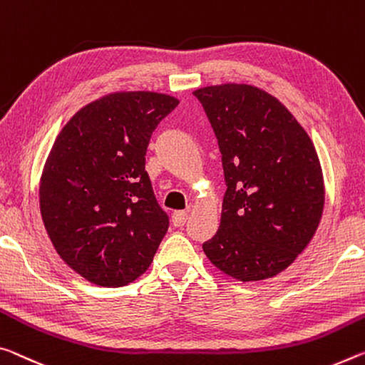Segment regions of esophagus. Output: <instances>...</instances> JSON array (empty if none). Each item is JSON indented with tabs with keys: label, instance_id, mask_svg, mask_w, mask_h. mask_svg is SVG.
I'll return each mask as SVG.
<instances>
[{
	"label": "esophagus",
	"instance_id": "obj_1",
	"mask_svg": "<svg viewBox=\"0 0 365 365\" xmlns=\"http://www.w3.org/2000/svg\"><path fill=\"white\" fill-rule=\"evenodd\" d=\"M187 219H188L187 211H175L172 214V224L175 225V227H182V225L187 222Z\"/></svg>",
	"mask_w": 365,
	"mask_h": 365
}]
</instances>
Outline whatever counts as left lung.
<instances>
[{
  "label": "left lung",
  "instance_id": "1",
  "mask_svg": "<svg viewBox=\"0 0 365 365\" xmlns=\"http://www.w3.org/2000/svg\"><path fill=\"white\" fill-rule=\"evenodd\" d=\"M217 138L227 190L221 224L203 244L210 262L239 281L284 271L320 224L325 185L314 143L294 115L250 84L196 89Z\"/></svg>",
  "mask_w": 365,
  "mask_h": 365
}]
</instances>
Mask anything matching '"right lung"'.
<instances>
[{
	"label": "right lung",
	"mask_w": 365,
	"mask_h": 365,
	"mask_svg": "<svg viewBox=\"0 0 365 365\" xmlns=\"http://www.w3.org/2000/svg\"><path fill=\"white\" fill-rule=\"evenodd\" d=\"M177 106L159 92H113L56 136L40 178V212L58 255L92 284L138 279L169 229L144 165L153 131Z\"/></svg>",
	"instance_id": "add662e5"
}]
</instances>
